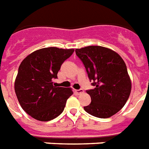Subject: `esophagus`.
Wrapping results in <instances>:
<instances>
[{
    "label": "esophagus",
    "instance_id": "esophagus-1",
    "mask_svg": "<svg viewBox=\"0 0 149 149\" xmlns=\"http://www.w3.org/2000/svg\"><path fill=\"white\" fill-rule=\"evenodd\" d=\"M74 93L77 95H79V94H81L82 93H84V90L82 89H79V90H74Z\"/></svg>",
    "mask_w": 149,
    "mask_h": 149
}]
</instances>
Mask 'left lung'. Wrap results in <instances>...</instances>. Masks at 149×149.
<instances>
[{"label": "left lung", "instance_id": "8db88e82", "mask_svg": "<svg viewBox=\"0 0 149 149\" xmlns=\"http://www.w3.org/2000/svg\"><path fill=\"white\" fill-rule=\"evenodd\" d=\"M94 89L88 90L91 103L84 107L92 116L109 118L120 111L131 93L132 83L126 63L113 50L99 45L76 49Z\"/></svg>", "mask_w": 149, "mask_h": 149}]
</instances>
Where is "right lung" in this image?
Returning <instances> with one entry per match:
<instances>
[{"mask_svg": "<svg viewBox=\"0 0 149 149\" xmlns=\"http://www.w3.org/2000/svg\"><path fill=\"white\" fill-rule=\"evenodd\" d=\"M74 49H40L27 55L19 65L14 90L23 110L36 120L49 121L63 112L73 94L72 88L53 86L52 80Z\"/></svg>", "mask_w": 149, "mask_h": 149, "instance_id": "obj_1", "label": "right lung"}]
</instances>
